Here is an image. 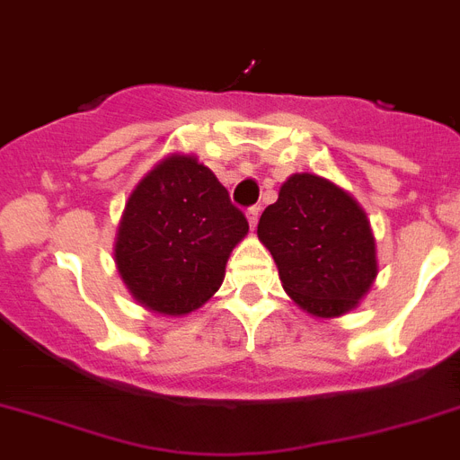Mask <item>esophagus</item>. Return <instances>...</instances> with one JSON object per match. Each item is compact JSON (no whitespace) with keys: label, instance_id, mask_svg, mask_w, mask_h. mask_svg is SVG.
I'll use <instances>...</instances> for the list:
<instances>
[{"label":"esophagus","instance_id":"esophagus-1","mask_svg":"<svg viewBox=\"0 0 460 460\" xmlns=\"http://www.w3.org/2000/svg\"><path fill=\"white\" fill-rule=\"evenodd\" d=\"M259 213H261V208L259 206H252V208H247V222H250V226H257L259 222Z\"/></svg>","mask_w":460,"mask_h":460}]
</instances>
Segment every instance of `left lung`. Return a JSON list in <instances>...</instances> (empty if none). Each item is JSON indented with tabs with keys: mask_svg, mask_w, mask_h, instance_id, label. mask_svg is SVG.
Listing matches in <instances>:
<instances>
[{
	"mask_svg": "<svg viewBox=\"0 0 460 460\" xmlns=\"http://www.w3.org/2000/svg\"><path fill=\"white\" fill-rule=\"evenodd\" d=\"M257 234L287 294L314 317L349 313L377 275L368 219L347 191L319 175H291L261 213Z\"/></svg>",
	"mask_w": 460,
	"mask_h": 460,
	"instance_id": "left-lung-1",
	"label": "left lung"
}]
</instances>
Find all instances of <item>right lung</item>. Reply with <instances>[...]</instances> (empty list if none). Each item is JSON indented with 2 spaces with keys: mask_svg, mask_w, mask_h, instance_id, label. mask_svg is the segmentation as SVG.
<instances>
[{
  "mask_svg": "<svg viewBox=\"0 0 460 460\" xmlns=\"http://www.w3.org/2000/svg\"><path fill=\"white\" fill-rule=\"evenodd\" d=\"M247 217L194 157L164 159L138 182L119 222L115 261L136 301L162 314H187L225 279Z\"/></svg>",
  "mask_w": 460,
  "mask_h": 460,
  "instance_id": "1",
  "label": "right lung"
}]
</instances>
